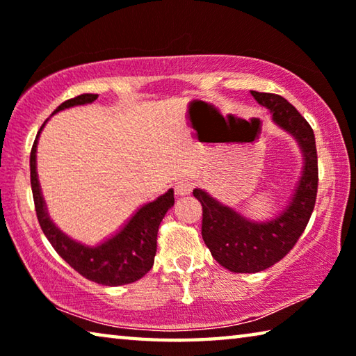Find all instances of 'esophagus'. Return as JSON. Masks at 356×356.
I'll return each mask as SVG.
<instances>
[{"label":"esophagus","mask_w":356,"mask_h":356,"mask_svg":"<svg viewBox=\"0 0 356 356\" xmlns=\"http://www.w3.org/2000/svg\"><path fill=\"white\" fill-rule=\"evenodd\" d=\"M174 190H176L177 196H188L193 191V182H190V180H180L174 186Z\"/></svg>","instance_id":"1"}]
</instances>
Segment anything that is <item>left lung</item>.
<instances>
[{
    "instance_id": "8db88e82",
    "label": "left lung",
    "mask_w": 356,
    "mask_h": 356,
    "mask_svg": "<svg viewBox=\"0 0 356 356\" xmlns=\"http://www.w3.org/2000/svg\"><path fill=\"white\" fill-rule=\"evenodd\" d=\"M251 95L259 105L268 108L273 124L297 141L303 168L291 200L278 215L265 221L246 218L206 190H193V196L202 206L204 243L215 261L234 273L262 272L293 248L314 210L318 182L316 138L311 125L281 95L257 91H251Z\"/></svg>"
}]
</instances>
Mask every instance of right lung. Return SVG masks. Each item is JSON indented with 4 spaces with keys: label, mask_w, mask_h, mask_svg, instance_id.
Returning <instances> with one entry per match:
<instances>
[{
    "label": "right lung",
    "mask_w": 356,
    "mask_h": 356,
    "mask_svg": "<svg viewBox=\"0 0 356 356\" xmlns=\"http://www.w3.org/2000/svg\"><path fill=\"white\" fill-rule=\"evenodd\" d=\"M97 94H81L75 99L65 100L59 105L53 114L72 106L89 105L97 99ZM51 114V116H53ZM48 119L42 124L35 136L29 168H31V188L35 213L39 225L44 231L48 242L67 262L72 268L84 278L91 280L102 286H124L143 278L154 265L156 252V234L161 220L168 210L174 206V190L170 188L156 200L143 204L130 218L120 226L113 236L106 237L97 245H86L69 237L59 229L50 218L47 204L42 195L39 176H38V144L39 136L44 130Z\"/></svg>",
    "instance_id": "obj_1"
}]
</instances>
